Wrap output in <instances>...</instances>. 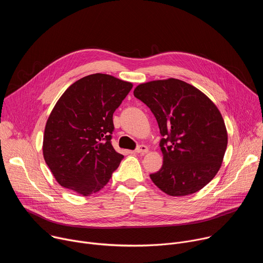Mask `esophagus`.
<instances>
[{
	"mask_svg": "<svg viewBox=\"0 0 263 263\" xmlns=\"http://www.w3.org/2000/svg\"><path fill=\"white\" fill-rule=\"evenodd\" d=\"M147 151H148V147H147L146 145H143V144L139 145V146L135 149V152H136L137 154H145V153H147Z\"/></svg>",
	"mask_w": 263,
	"mask_h": 263,
	"instance_id": "34e87169",
	"label": "esophagus"
}]
</instances>
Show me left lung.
<instances>
[{
  "label": "left lung",
  "mask_w": 263,
  "mask_h": 263,
  "mask_svg": "<svg viewBox=\"0 0 263 263\" xmlns=\"http://www.w3.org/2000/svg\"><path fill=\"white\" fill-rule=\"evenodd\" d=\"M133 93L151 109L163 136V164L149 178L172 197L202 190L219 171L228 143L215 104L195 86L174 78L141 83Z\"/></svg>",
  "instance_id": "1"
}]
</instances>
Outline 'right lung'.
<instances>
[{
	"instance_id": "obj_1",
	"label": "right lung",
	"mask_w": 263,
	"mask_h": 263,
	"mask_svg": "<svg viewBox=\"0 0 263 263\" xmlns=\"http://www.w3.org/2000/svg\"><path fill=\"white\" fill-rule=\"evenodd\" d=\"M133 84L106 73L72 83L46 124L43 153L56 181L87 197L101 191L124 156L111 144L114 112Z\"/></svg>"
}]
</instances>
